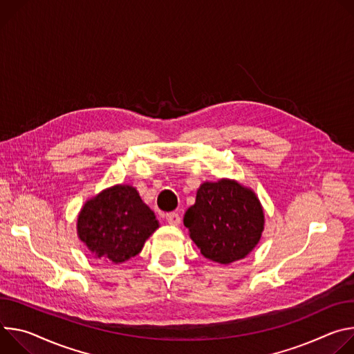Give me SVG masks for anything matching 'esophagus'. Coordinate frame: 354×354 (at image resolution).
<instances>
[{
	"instance_id": "34e87169",
	"label": "esophagus",
	"mask_w": 354,
	"mask_h": 354,
	"mask_svg": "<svg viewBox=\"0 0 354 354\" xmlns=\"http://www.w3.org/2000/svg\"><path fill=\"white\" fill-rule=\"evenodd\" d=\"M166 221H167L170 225L177 226V225H180V222H181V216H180L177 212H169V214L166 215Z\"/></svg>"
}]
</instances>
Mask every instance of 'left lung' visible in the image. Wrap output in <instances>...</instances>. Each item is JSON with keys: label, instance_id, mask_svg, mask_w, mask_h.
I'll list each match as a JSON object with an SVG mask.
<instances>
[{"label": "left lung", "instance_id": "left-lung-1", "mask_svg": "<svg viewBox=\"0 0 354 354\" xmlns=\"http://www.w3.org/2000/svg\"><path fill=\"white\" fill-rule=\"evenodd\" d=\"M184 225L189 236L212 261L229 264L246 257L259 243L264 214L256 194L232 180L204 183Z\"/></svg>", "mask_w": 354, "mask_h": 354}]
</instances>
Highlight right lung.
Segmentation results:
<instances>
[{
  "label": "right lung",
  "instance_id": "add662e5",
  "mask_svg": "<svg viewBox=\"0 0 354 354\" xmlns=\"http://www.w3.org/2000/svg\"><path fill=\"white\" fill-rule=\"evenodd\" d=\"M159 227L154 212L131 185L111 187L87 201L77 221V233L98 259L122 263L140 253Z\"/></svg>",
  "mask_w": 354,
  "mask_h": 354
}]
</instances>
